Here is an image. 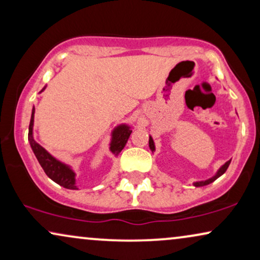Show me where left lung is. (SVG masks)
<instances>
[{
	"label": "left lung",
	"mask_w": 260,
	"mask_h": 260,
	"mask_svg": "<svg viewBox=\"0 0 260 260\" xmlns=\"http://www.w3.org/2000/svg\"><path fill=\"white\" fill-rule=\"evenodd\" d=\"M149 147H150L151 150H154V149H155V147H154V141H152V138H151V137L149 138ZM230 163H231V161H227V162L225 163V165H223V166L221 167V168L219 169V172L216 173V175H215V176H213L212 179H209V180H206V181H200V182H194V186H195V187H202V186H206V184H209V183H212L213 181H215L216 179H218L219 176H221L222 174L226 172L227 168H229Z\"/></svg>",
	"instance_id": "left-lung-1"
}]
</instances>
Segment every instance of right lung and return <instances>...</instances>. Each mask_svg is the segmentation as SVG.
I'll list each match as a JSON object with an SVG mask.
<instances>
[{
	"label": "right lung",
	"mask_w": 260,
	"mask_h": 260,
	"mask_svg": "<svg viewBox=\"0 0 260 260\" xmlns=\"http://www.w3.org/2000/svg\"><path fill=\"white\" fill-rule=\"evenodd\" d=\"M33 124H34V109L31 111L30 123H29V133H28V141H29L30 147L33 149L35 156H37L39 163L44 169L49 179H52L60 186L69 188V189H77L74 184V173L70 168H67L61 162L56 161L54 157H52L40 144H38L33 138ZM133 130L126 125H120L113 131L112 142H111V151L113 154H119L122 149L125 147L127 140Z\"/></svg>",
	"instance_id": "obj_1"
}]
</instances>
